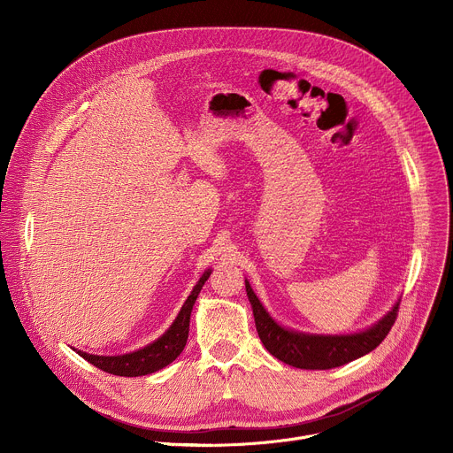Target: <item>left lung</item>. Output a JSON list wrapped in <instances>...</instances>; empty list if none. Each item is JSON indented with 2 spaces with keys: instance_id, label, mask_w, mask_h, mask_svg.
<instances>
[{
  "instance_id": "8db88e82",
  "label": "left lung",
  "mask_w": 453,
  "mask_h": 453,
  "mask_svg": "<svg viewBox=\"0 0 453 453\" xmlns=\"http://www.w3.org/2000/svg\"><path fill=\"white\" fill-rule=\"evenodd\" d=\"M247 297L252 306L254 322L257 335H260L267 351L280 358L281 362L299 367V369H332L344 365L355 358L364 357L372 351L391 332L395 320L398 317V304L393 311L387 313L378 325L371 330L342 335V337H320V335H304L281 328L265 311L262 303L257 301L250 285L245 281Z\"/></svg>"
}]
</instances>
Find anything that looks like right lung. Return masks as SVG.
<instances>
[{
  "instance_id": "add662e5",
  "label": "right lung",
  "mask_w": 453,
  "mask_h": 453,
  "mask_svg": "<svg viewBox=\"0 0 453 453\" xmlns=\"http://www.w3.org/2000/svg\"><path fill=\"white\" fill-rule=\"evenodd\" d=\"M210 274H211V271H206L203 274V278L199 280L196 288H193V292L182 304L170 330L156 342L149 344L147 348H143L140 351L119 355V357H98V355H88L82 351H79V355L82 358H86L89 364H93L95 367H98L105 372L116 374V376H143V374H150V372L163 369L165 365L173 362L186 346L188 332H189V315H191L193 304H196L197 296H199L203 285L208 281Z\"/></svg>"
}]
</instances>
